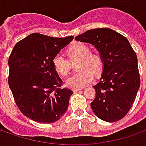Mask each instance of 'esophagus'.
I'll return each instance as SVG.
<instances>
[{
	"instance_id": "1",
	"label": "esophagus",
	"mask_w": 146,
	"mask_h": 146,
	"mask_svg": "<svg viewBox=\"0 0 146 146\" xmlns=\"http://www.w3.org/2000/svg\"><path fill=\"white\" fill-rule=\"evenodd\" d=\"M80 90H82L81 88H73V92H74V93H77V92H80Z\"/></svg>"
}]
</instances>
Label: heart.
I'll return each mask as SVG.
<instances>
[{"mask_svg": "<svg viewBox=\"0 0 146 146\" xmlns=\"http://www.w3.org/2000/svg\"><path fill=\"white\" fill-rule=\"evenodd\" d=\"M66 53L70 60L80 58L78 73L71 76L66 80V84L72 88H80L88 84L93 80L94 74H99L103 68V59L101 54L90 51V48L84 43H75L67 48ZM55 71L61 76H66L70 69V62L63 55L58 53L53 58Z\"/></svg>", "mask_w": 146, "mask_h": 146, "instance_id": "b5f03b06", "label": "heart"}]
</instances>
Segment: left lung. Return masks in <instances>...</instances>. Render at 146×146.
Here are the masks:
<instances>
[{
    "instance_id": "obj_1",
    "label": "left lung",
    "mask_w": 146,
    "mask_h": 146,
    "mask_svg": "<svg viewBox=\"0 0 146 146\" xmlns=\"http://www.w3.org/2000/svg\"><path fill=\"white\" fill-rule=\"evenodd\" d=\"M75 39L94 45L103 59L101 80L93 86L94 114L106 122L120 120L131 109L141 84L135 51L126 37L110 28L88 30Z\"/></svg>"
}]
</instances>
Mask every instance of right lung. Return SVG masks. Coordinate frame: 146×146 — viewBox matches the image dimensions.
Wrapping results in <instances>:
<instances>
[{
    "label": "right lung",
    "mask_w": 146,
    "mask_h": 146,
    "mask_svg": "<svg viewBox=\"0 0 146 146\" xmlns=\"http://www.w3.org/2000/svg\"><path fill=\"white\" fill-rule=\"evenodd\" d=\"M73 39L32 33L15 44L9 58L8 83L15 103L26 117L50 123L67 110L73 92L62 88L53 58Z\"/></svg>",
    "instance_id": "obj_1"
}]
</instances>
